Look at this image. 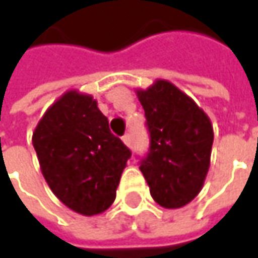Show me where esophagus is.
Masks as SVG:
<instances>
[{
    "instance_id": "1",
    "label": "esophagus",
    "mask_w": 258,
    "mask_h": 258,
    "mask_svg": "<svg viewBox=\"0 0 258 258\" xmlns=\"http://www.w3.org/2000/svg\"><path fill=\"white\" fill-rule=\"evenodd\" d=\"M122 140H124V143L127 145V146H131V143H133V137H131V133H127L124 137H122Z\"/></svg>"
}]
</instances>
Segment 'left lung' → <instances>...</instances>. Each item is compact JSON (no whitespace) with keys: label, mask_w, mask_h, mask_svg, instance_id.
Returning a JSON list of instances; mask_svg holds the SVG:
<instances>
[{"label":"left lung","mask_w":258,"mask_h":258,"mask_svg":"<svg viewBox=\"0 0 258 258\" xmlns=\"http://www.w3.org/2000/svg\"><path fill=\"white\" fill-rule=\"evenodd\" d=\"M149 131V152L140 170L152 199L163 208L178 209L202 189L214 143L208 115L167 80L137 89Z\"/></svg>","instance_id":"1"}]
</instances>
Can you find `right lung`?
Masks as SVG:
<instances>
[{
    "mask_svg": "<svg viewBox=\"0 0 258 258\" xmlns=\"http://www.w3.org/2000/svg\"><path fill=\"white\" fill-rule=\"evenodd\" d=\"M40 169L53 194L72 211L92 217L110 208L131 151L113 136L97 101L66 92L32 134Z\"/></svg>",
    "mask_w": 258,
    "mask_h": 258,
    "instance_id": "add662e5",
    "label": "right lung"
}]
</instances>
